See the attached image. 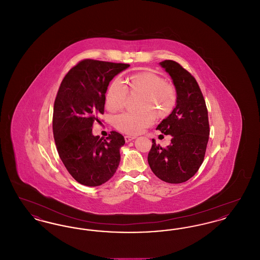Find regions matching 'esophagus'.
Wrapping results in <instances>:
<instances>
[{
    "mask_svg": "<svg viewBox=\"0 0 260 260\" xmlns=\"http://www.w3.org/2000/svg\"><path fill=\"white\" fill-rule=\"evenodd\" d=\"M136 136H124V140H125V142L127 143V142H131V141H133L134 139H136Z\"/></svg>",
    "mask_w": 260,
    "mask_h": 260,
    "instance_id": "esophagus-1",
    "label": "esophagus"
}]
</instances>
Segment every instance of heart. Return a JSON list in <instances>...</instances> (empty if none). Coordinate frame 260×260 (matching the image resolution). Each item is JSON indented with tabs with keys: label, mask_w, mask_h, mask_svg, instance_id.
<instances>
[{
	"label": "heart",
	"mask_w": 260,
	"mask_h": 260,
	"mask_svg": "<svg viewBox=\"0 0 260 260\" xmlns=\"http://www.w3.org/2000/svg\"><path fill=\"white\" fill-rule=\"evenodd\" d=\"M127 85L132 91L141 92L138 111H125L114 117L115 127L127 135H137L146 127L154 124L156 112L164 117L170 114L176 102L174 87L165 83L159 75L143 72L133 75L127 80ZM128 93L127 87L121 78L112 81L106 93V106L111 111H118L124 106Z\"/></svg>",
	"instance_id": "heart-1"
}]
</instances>
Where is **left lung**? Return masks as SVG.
<instances>
[{
	"label": "left lung",
	"instance_id": "1",
	"mask_svg": "<svg viewBox=\"0 0 260 260\" xmlns=\"http://www.w3.org/2000/svg\"><path fill=\"white\" fill-rule=\"evenodd\" d=\"M176 90L173 112L158 124L161 134L173 136L166 148L152 139L148 164L157 177L168 183H182L198 172L210 136L208 110L195 78L173 60L160 62Z\"/></svg>",
	"mask_w": 260,
	"mask_h": 260
}]
</instances>
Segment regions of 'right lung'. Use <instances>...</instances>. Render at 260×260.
<instances>
[{"mask_svg":"<svg viewBox=\"0 0 260 260\" xmlns=\"http://www.w3.org/2000/svg\"><path fill=\"white\" fill-rule=\"evenodd\" d=\"M128 64L85 59L62 80L53 106L52 131L62 162L75 180L99 186L116 173L124 136L117 132L104 138L92 135V125L104 112L105 93L116 75Z\"/></svg>","mask_w":260,"mask_h":260,"instance_id":"add662e5","label":"right lung"}]
</instances>
